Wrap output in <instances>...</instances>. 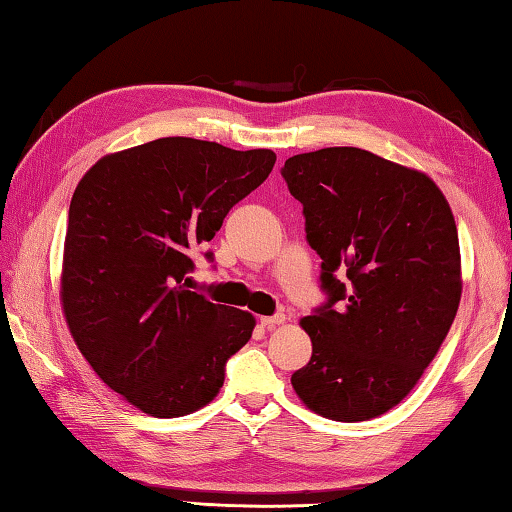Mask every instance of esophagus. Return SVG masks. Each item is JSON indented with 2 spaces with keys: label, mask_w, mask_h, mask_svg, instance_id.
<instances>
[{
  "label": "esophagus",
  "mask_w": 512,
  "mask_h": 512,
  "mask_svg": "<svg viewBox=\"0 0 512 512\" xmlns=\"http://www.w3.org/2000/svg\"><path fill=\"white\" fill-rule=\"evenodd\" d=\"M285 323V314H274V316H263L260 318V325L267 327V330H272L276 325H283Z\"/></svg>",
  "instance_id": "34e87169"
}]
</instances>
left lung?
<instances>
[{
    "label": "left lung",
    "instance_id": "obj_1",
    "mask_svg": "<svg viewBox=\"0 0 512 512\" xmlns=\"http://www.w3.org/2000/svg\"><path fill=\"white\" fill-rule=\"evenodd\" d=\"M281 173L330 296L301 318L312 359L294 392L325 419H374L408 397L455 321V216L426 173L365 149L298 153Z\"/></svg>",
    "mask_w": 512,
    "mask_h": 512
}]
</instances>
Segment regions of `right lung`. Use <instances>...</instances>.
Wrapping results in <instances>:
<instances>
[{"label":"right lung","mask_w":512,"mask_h":512,"mask_svg":"<svg viewBox=\"0 0 512 512\" xmlns=\"http://www.w3.org/2000/svg\"><path fill=\"white\" fill-rule=\"evenodd\" d=\"M272 149L160 138L100 158L71 198L60 303L77 350L144 414L185 417L223 388L256 318L189 292V249L274 169ZM211 258V254H207Z\"/></svg>","instance_id":"right-lung-1"}]
</instances>
